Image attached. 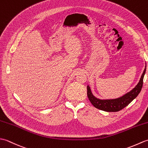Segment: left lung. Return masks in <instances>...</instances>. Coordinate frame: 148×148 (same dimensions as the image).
Instances as JSON below:
<instances>
[{
    "label": "left lung",
    "mask_w": 148,
    "mask_h": 148,
    "mask_svg": "<svg viewBox=\"0 0 148 148\" xmlns=\"http://www.w3.org/2000/svg\"><path fill=\"white\" fill-rule=\"evenodd\" d=\"M146 65L139 83L129 92L122 97L114 99H99L93 95L89 85L87 86V95L90 101L95 108L106 112H117L125 108L135 99L140 92L143 88V79L146 73Z\"/></svg>",
    "instance_id": "1"
}]
</instances>
